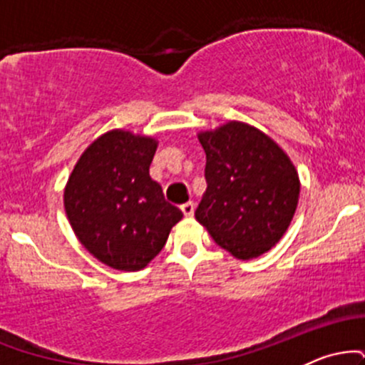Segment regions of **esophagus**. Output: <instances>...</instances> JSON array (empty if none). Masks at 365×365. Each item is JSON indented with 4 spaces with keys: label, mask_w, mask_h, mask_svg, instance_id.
I'll list each match as a JSON object with an SVG mask.
<instances>
[{
    "label": "esophagus",
    "mask_w": 365,
    "mask_h": 365,
    "mask_svg": "<svg viewBox=\"0 0 365 365\" xmlns=\"http://www.w3.org/2000/svg\"><path fill=\"white\" fill-rule=\"evenodd\" d=\"M182 212H183V216L185 217H190V216H194V211H195V204L194 202H187V204H183L182 207Z\"/></svg>",
    "instance_id": "esophagus-1"
}]
</instances>
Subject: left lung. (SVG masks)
<instances>
[{
	"instance_id": "8db88e82",
	"label": "left lung",
	"mask_w": 365,
	"mask_h": 365,
	"mask_svg": "<svg viewBox=\"0 0 365 365\" xmlns=\"http://www.w3.org/2000/svg\"><path fill=\"white\" fill-rule=\"evenodd\" d=\"M206 153L207 188L195 220L221 249L249 261L266 254L290 226L300 180L288 154L244 121L197 133Z\"/></svg>"
}]
</instances>
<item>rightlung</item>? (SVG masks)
<instances>
[{
    "mask_svg": "<svg viewBox=\"0 0 365 365\" xmlns=\"http://www.w3.org/2000/svg\"><path fill=\"white\" fill-rule=\"evenodd\" d=\"M158 139L115 128L82 153L63 192L75 237L98 261L140 271L183 215L149 177Z\"/></svg>",
    "mask_w": 365,
    "mask_h": 365,
    "instance_id": "1",
    "label": "right lung"
}]
</instances>
